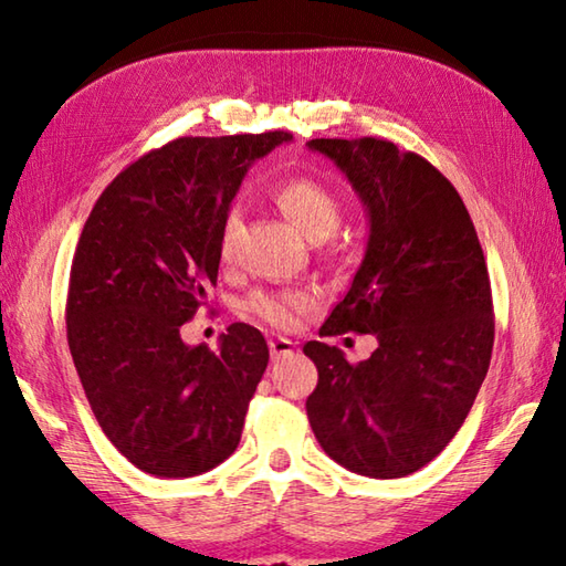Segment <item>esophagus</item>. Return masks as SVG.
I'll use <instances>...</instances> for the list:
<instances>
[{"label":"esophagus","mask_w":566,"mask_h":566,"mask_svg":"<svg viewBox=\"0 0 566 566\" xmlns=\"http://www.w3.org/2000/svg\"><path fill=\"white\" fill-rule=\"evenodd\" d=\"M294 349H296V344H294L292 339H284V337H274V339H270V354H272V359H274V361L292 357Z\"/></svg>","instance_id":"obj_1"}]
</instances>
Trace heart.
<instances>
[{
    "label": "heart",
    "instance_id": "1",
    "mask_svg": "<svg viewBox=\"0 0 566 566\" xmlns=\"http://www.w3.org/2000/svg\"><path fill=\"white\" fill-rule=\"evenodd\" d=\"M272 202L280 212L310 239L324 242L337 232L344 217V205L337 191L324 185L317 177L300 175L280 181L272 187ZM239 232L237 209H229L219 229V256L222 262L232 260ZM314 294L290 290H256L244 300V310L256 319L272 324L276 329H292L306 312L314 306Z\"/></svg>",
    "mask_w": 566,
    "mask_h": 566
}]
</instances>
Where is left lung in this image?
<instances>
[{"label": "left lung", "instance_id": "left-lung-1", "mask_svg": "<svg viewBox=\"0 0 566 566\" xmlns=\"http://www.w3.org/2000/svg\"><path fill=\"white\" fill-rule=\"evenodd\" d=\"M334 159L369 214V242L349 292L319 337L375 334L352 364L306 342L317 389L312 432L334 462L371 479L417 472L452 442L490 369L492 284L462 197L415 151L377 137L312 139Z\"/></svg>", "mask_w": 566, "mask_h": 566}]
</instances>
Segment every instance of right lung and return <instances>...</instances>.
Instances as JSON below:
<instances>
[{"mask_svg": "<svg viewBox=\"0 0 566 566\" xmlns=\"http://www.w3.org/2000/svg\"><path fill=\"white\" fill-rule=\"evenodd\" d=\"M290 132L179 137L102 191L76 244L66 342L109 442L155 476H195L234 452L270 361L237 322L219 352L181 342L217 286L219 229L247 167Z\"/></svg>", "mask_w": 566, "mask_h": 566, "instance_id": "add662e5", "label": "right lung"}]
</instances>
